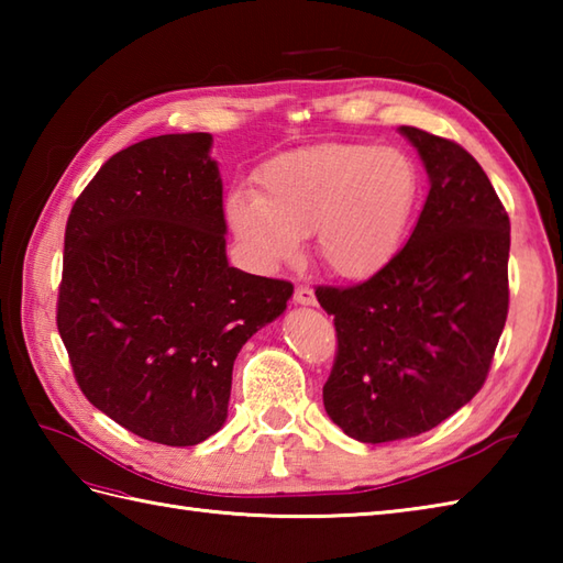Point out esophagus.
I'll return each mask as SVG.
<instances>
[{"mask_svg":"<svg viewBox=\"0 0 563 563\" xmlns=\"http://www.w3.org/2000/svg\"><path fill=\"white\" fill-rule=\"evenodd\" d=\"M295 305H302V307H312L317 305V297H314V290L309 288V285H297L295 288V295H292Z\"/></svg>","mask_w":563,"mask_h":563,"instance_id":"34e87169","label":"esophagus"}]
</instances>
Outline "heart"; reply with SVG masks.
<instances>
[{
    "label": "heart",
    "mask_w": 563,
    "mask_h": 563,
    "mask_svg": "<svg viewBox=\"0 0 563 563\" xmlns=\"http://www.w3.org/2000/svg\"><path fill=\"white\" fill-rule=\"evenodd\" d=\"M258 186L234 188L224 206L254 266L280 268L312 232L321 266L345 280H365L397 256L421 176L397 147L329 142L273 157L258 172Z\"/></svg>",
    "instance_id": "heart-1"
}]
</instances>
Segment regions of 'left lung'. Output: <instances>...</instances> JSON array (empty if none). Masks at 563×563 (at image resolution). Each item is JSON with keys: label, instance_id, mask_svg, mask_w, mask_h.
<instances>
[{"label": "left lung", "instance_id": "1", "mask_svg": "<svg viewBox=\"0 0 563 563\" xmlns=\"http://www.w3.org/2000/svg\"><path fill=\"white\" fill-rule=\"evenodd\" d=\"M430 190L409 242L353 288H319L339 353L324 409L345 435L391 442L435 428L482 389L508 317L510 220L457 142L401 125Z\"/></svg>", "mask_w": 563, "mask_h": 563}]
</instances>
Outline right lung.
Returning <instances> with one entry per match:
<instances>
[{"label": "right lung", "mask_w": 563, "mask_h": 563, "mask_svg": "<svg viewBox=\"0 0 563 563\" xmlns=\"http://www.w3.org/2000/svg\"><path fill=\"white\" fill-rule=\"evenodd\" d=\"M210 147V133H184L121 150L65 230L57 331L84 397L172 448L224 426L236 353L292 297L288 280L227 261Z\"/></svg>", "instance_id": "obj_1"}]
</instances>
